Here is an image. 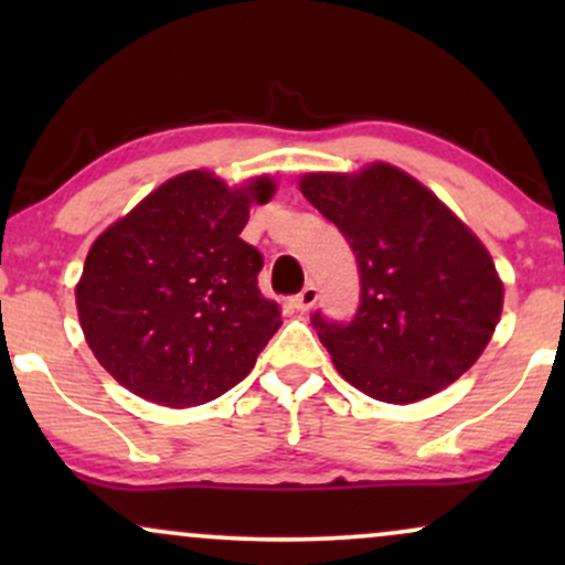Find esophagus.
I'll use <instances>...</instances> for the list:
<instances>
[{
    "label": "esophagus",
    "mask_w": 565,
    "mask_h": 565,
    "mask_svg": "<svg viewBox=\"0 0 565 565\" xmlns=\"http://www.w3.org/2000/svg\"><path fill=\"white\" fill-rule=\"evenodd\" d=\"M316 300H319V289L313 287V284H308V287H305L300 295H295L291 297V308H297V310H310L316 305Z\"/></svg>",
    "instance_id": "esophagus-1"
}]
</instances>
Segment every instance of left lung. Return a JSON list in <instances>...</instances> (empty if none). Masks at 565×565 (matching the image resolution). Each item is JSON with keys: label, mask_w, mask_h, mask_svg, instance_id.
Returning <instances> with one entry per match:
<instances>
[{"label": "left lung", "mask_w": 565, "mask_h": 565, "mask_svg": "<svg viewBox=\"0 0 565 565\" xmlns=\"http://www.w3.org/2000/svg\"><path fill=\"white\" fill-rule=\"evenodd\" d=\"M300 191L359 263L353 319H310L337 372L385 404H414L462 377L489 345L504 297L476 233L382 161L359 174H305Z\"/></svg>", "instance_id": "1"}]
</instances>
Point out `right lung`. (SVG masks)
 Here are the masks:
<instances>
[{
	"instance_id": "right-lung-1",
	"label": "right lung",
	"mask_w": 565,
	"mask_h": 565,
	"mask_svg": "<svg viewBox=\"0 0 565 565\" xmlns=\"http://www.w3.org/2000/svg\"><path fill=\"white\" fill-rule=\"evenodd\" d=\"M270 178L228 188L212 172L167 180L97 236L79 284L82 332L111 377L185 408L238 385L281 327L257 287L263 255L242 238Z\"/></svg>"
}]
</instances>
